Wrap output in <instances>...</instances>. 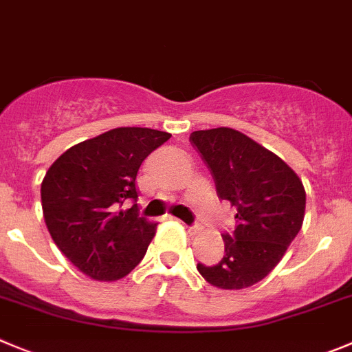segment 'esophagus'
Instances as JSON below:
<instances>
[{"mask_svg": "<svg viewBox=\"0 0 352 352\" xmlns=\"http://www.w3.org/2000/svg\"><path fill=\"white\" fill-rule=\"evenodd\" d=\"M186 229L189 234H198V232L201 231V228H199V226H186Z\"/></svg>", "mask_w": 352, "mask_h": 352, "instance_id": "1", "label": "esophagus"}]
</instances>
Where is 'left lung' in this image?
<instances>
[{
  "mask_svg": "<svg viewBox=\"0 0 352 352\" xmlns=\"http://www.w3.org/2000/svg\"><path fill=\"white\" fill-rule=\"evenodd\" d=\"M215 179L217 195L236 208V226L224 234L226 254L215 265L198 264L210 285L241 290L264 280L298 234L305 189L297 173L264 146L234 128L191 133Z\"/></svg>",
  "mask_w": 352,
  "mask_h": 352,
  "instance_id": "left-lung-1",
  "label": "left lung"
}]
</instances>
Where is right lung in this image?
<instances>
[{
  "label": "right lung",
  "mask_w": 352,
  "mask_h": 352,
  "mask_svg": "<svg viewBox=\"0 0 352 352\" xmlns=\"http://www.w3.org/2000/svg\"><path fill=\"white\" fill-rule=\"evenodd\" d=\"M170 133L121 126L69 147L41 182L43 217L58 250L83 274L116 281L139 265L156 222L137 213L135 179L142 161Z\"/></svg>",
  "instance_id": "add662e5"
}]
</instances>
